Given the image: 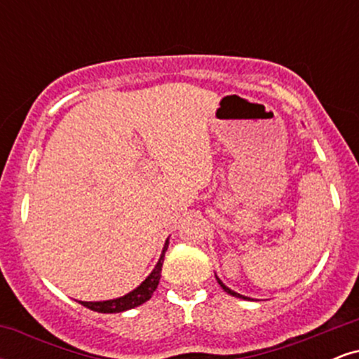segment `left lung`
Here are the masks:
<instances>
[{
  "label": "left lung",
  "mask_w": 359,
  "mask_h": 359,
  "mask_svg": "<svg viewBox=\"0 0 359 359\" xmlns=\"http://www.w3.org/2000/svg\"><path fill=\"white\" fill-rule=\"evenodd\" d=\"M216 280H217V283H219V285L222 287V290H224V292H228V294H229V295H233V297H238V299H250V297H245V295L238 294V292H234V290H231V288H229V287H226V285H224V283H222V282H221V280H219V278H217V277H216Z\"/></svg>",
  "instance_id": "obj_1"
}]
</instances>
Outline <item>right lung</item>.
I'll return each mask as SVG.
<instances>
[{"label": "right lung", "instance_id": "obj_1", "mask_svg": "<svg viewBox=\"0 0 359 359\" xmlns=\"http://www.w3.org/2000/svg\"><path fill=\"white\" fill-rule=\"evenodd\" d=\"M168 248V238L163 245L162 255H160L158 262H156L155 269L151 270V273L143 280L135 290L128 292L126 295L118 299H109V300H100V302H84V300H77L81 306L90 309L94 312H101V314H116V312H125L130 309H135L142 304H145L147 300H150L154 295L156 285H158L160 277H162V265H163V257H165V251Z\"/></svg>", "mask_w": 359, "mask_h": 359}]
</instances>
